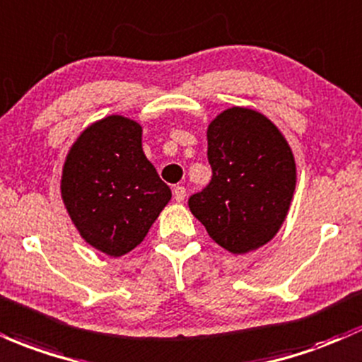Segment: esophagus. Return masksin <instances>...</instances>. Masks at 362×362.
Wrapping results in <instances>:
<instances>
[{
  "label": "esophagus",
  "mask_w": 362,
  "mask_h": 362,
  "mask_svg": "<svg viewBox=\"0 0 362 362\" xmlns=\"http://www.w3.org/2000/svg\"><path fill=\"white\" fill-rule=\"evenodd\" d=\"M173 196L175 199L178 202H182L185 199V196H187V192H185V187H182V185H175L173 187Z\"/></svg>",
  "instance_id": "obj_1"
}]
</instances>
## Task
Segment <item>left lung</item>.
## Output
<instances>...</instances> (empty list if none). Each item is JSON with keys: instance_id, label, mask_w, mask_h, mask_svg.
<instances>
[{"instance_id": "8db88e82", "label": "left lung", "mask_w": 362, "mask_h": 362, "mask_svg": "<svg viewBox=\"0 0 362 362\" xmlns=\"http://www.w3.org/2000/svg\"><path fill=\"white\" fill-rule=\"evenodd\" d=\"M211 180L189 197L194 216L218 245L245 254L272 240L287 216L296 163L268 118L230 108L208 129Z\"/></svg>"}]
</instances>
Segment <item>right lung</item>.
Here are the masks:
<instances>
[{
	"mask_svg": "<svg viewBox=\"0 0 362 362\" xmlns=\"http://www.w3.org/2000/svg\"><path fill=\"white\" fill-rule=\"evenodd\" d=\"M141 125L105 118L71 146L62 196L71 221L90 245L110 256L132 251L172 199V190L148 161Z\"/></svg>",
	"mask_w": 362,
	"mask_h": 362,
	"instance_id": "obj_1",
	"label": "right lung"
}]
</instances>
